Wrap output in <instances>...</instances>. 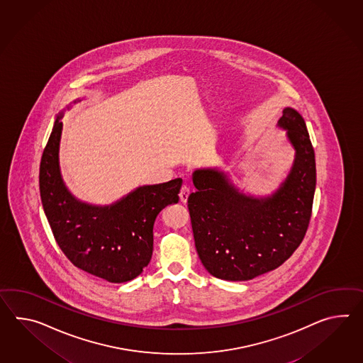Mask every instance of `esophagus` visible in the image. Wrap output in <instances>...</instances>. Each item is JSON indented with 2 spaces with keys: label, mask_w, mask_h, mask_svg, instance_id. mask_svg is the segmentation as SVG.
<instances>
[{
  "label": "esophagus",
  "mask_w": 363,
  "mask_h": 363,
  "mask_svg": "<svg viewBox=\"0 0 363 363\" xmlns=\"http://www.w3.org/2000/svg\"><path fill=\"white\" fill-rule=\"evenodd\" d=\"M189 194H190V189L186 185L182 186V187H181V191H179V199H181L182 203L187 202Z\"/></svg>",
  "instance_id": "1"
}]
</instances>
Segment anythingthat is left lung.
<instances>
[{
  "label": "left lung",
  "mask_w": 363,
  "mask_h": 363,
  "mask_svg": "<svg viewBox=\"0 0 363 363\" xmlns=\"http://www.w3.org/2000/svg\"><path fill=\"white\" fill-rule=\"evenodd\" d=\"M279 128L295 150L291 170L274 193L240 191L218 168L196 169L189 195L195 247L206 270L225 281H249L272 272L301 245L310 224L316 162L303 116L283 110Z\"/></svg>",
  "instance_id": "1"
}]
</instances>
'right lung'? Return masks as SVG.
<instances>
[{
	"instance_id": "right-lung-1",
	"label": "right lung",
	"mask_w": 363,
	"mask_h": 363,
	"mask_svg": "<svg viewBox=\"0 0 363 363\" xmlns=\"http://www.w3.org/2000/svg\"><path fill=\"white\" fill-rule=\"evenodd\" d=\"M62 118V111L40 161L39 189L47 220L73 265L107 282H128L150 264L153 224L162 208L177 203L182 179L140 186L108 206L81 202L68 190L60 172Z\"/></svg>"
}]
</instances>
